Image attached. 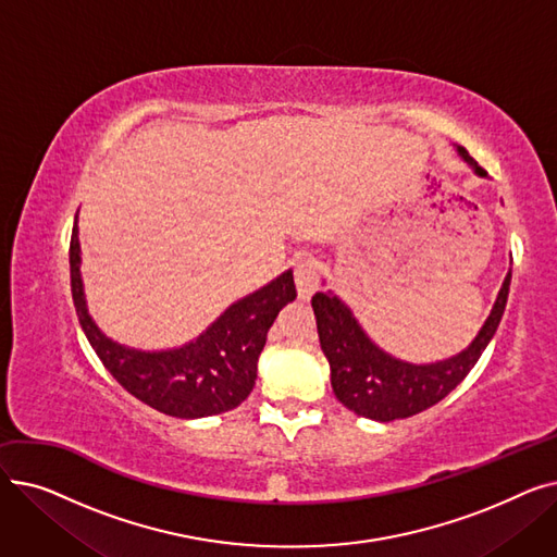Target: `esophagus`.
<instances>
[{"label": "esophagus", "mask_w": 557, "mask_h": 557, "mask_svg": "<svg viewBox=\"0 0 557 557\" xmlns=\"http://www.w3.org/2000/svg\"><path fill=\"white\" fill-rule=\"evenodd\" d=\"M294 273H296L298 298L309 300L318 290V271H315V259H313L311 252H298L296 255Z\"/></svg>", "instance_id": "obj_1"}]
</instances>
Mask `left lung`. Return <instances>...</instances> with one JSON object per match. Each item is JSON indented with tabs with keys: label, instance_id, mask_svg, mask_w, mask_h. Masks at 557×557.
I'll use <instances>...</instances> for the list:
<instances>
[{
	"label": "left lung",
	"instance_id": "8db88e82",
	"mask_svg": "<svg viewBox=\"0 0 557 557\" xmlns=\"http://www.w3.org/2000/svg\"><path fill=\"white\" fill-rule=\"evenodd\" d=\"M456 153L479 178H487V173L462 146H456ZM510 277L508 271L499 296L474 341L458 355L433 363H411L388 355L366 334L352 309L334 290L315 294L311 307L318 323V338L330 361L332 388L338 401L361 418L393 422L422 413L429 406L445 399L470 374L499 327L508 302Z\"/></svg>",
	"mask_w": 557,
	"mask_h": 557
}]
</instances>
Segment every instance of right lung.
I'll return each mask as SVG.
<instances>
[{
    "label": "right lung",
    "instance_id": "obj_1",
    "mask_svg": "<svg viewBox=\"0 0 557 557\" xmlns=\"http://www.w3.org/2000/svg\"><path fill=\"white\" fill-rule=\"evenodd\" d=\"M72 298L81 327L108 372L156 411L196 420L237 408L252 391L257 361L280 309L296 300L294 271L232 302L194 341L171 349H137L106 336L85 300L81 277L78 212L70 244Z\"/></svg>",
    "mask_w": 557,
    "mask_h": 557
}]
</instances>
